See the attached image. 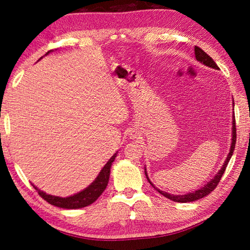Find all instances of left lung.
<instances>
[{
    "instance_id": "left-lung-1",
    "label": "left lung",
    "mask_w": 250,
    "mask_h": 250,
    "mask_svg": "<svg viewBox=\"0 0 250 250\" xmlns=\"http://www.w3.org/2000/svg\"><path fill=\"white\" fill-rule=\"evenodd\" d=\"M194 50H195V57L196 59L200 62H202V64H204L206 66L208 67H211V68L214 69H219L218 66L216 65V62H215L213 59H211L210 56H208L204 50H203L202 48L197 47V46H195V48H194ZM235 145H236V124H235V116H232V138H231V145H230V150H229V153H228L227 158H226V161L224 162L223 167L221 170L218 171V173L216 175L214 176V179H211L208 183H207L206 185L203 186V188H198L197 191L195 192H192V193H188L185 194V195H174V194H168L167 192H163L161 191V189H159L158 188H155V186L151 183V181L149 180V177H147V174H146V171L145 170V173H146V176L147 181L150 182V184L153 186V188L158 191L160 194H162L163 196H166L167 198H168V200H171L173 202H179V203H188V202H194V201H197L200 200V198H203L206 195H208V194L210 192L214 191V188H216L217 184L219 183V181H221L222 176L224 173H225V170H226V167L228 162H229V160L231 158L232 153H234V150H235Z\"/></svg>"
}]
</instances>
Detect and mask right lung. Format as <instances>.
<instances>
[{"mask_svg": "<svg viewBox=\"0 0 250 250\" xmlns=\"http://www.w3.org/2000/svg\"><path fill=\"white\" fill-rule=\"evenodd\" d=\"M50 52H52V50H50ZM47 54H49V52ZM116 156H117V153H115L111 158H110V160L103 167V170L100 171L98 176L96 177V180L92 182L88 188H84L82 192L74 194V195L71 196L59 197V196L49 195V194H46L45 192L37 188L35 185H33V188L39 192L40 196L42 198H44L46 202H48L49 204H52L54 206L61 207V208H67V209L83 208V207L90 205L95 201L98 200V197L103 194L105 188H107L108 182H109V176H110V167H111L112 162L115 161Z\"/></svg>", "mask_w": 250, "mask_h": 250, "instance_id": "right-lung-1", "label": "right lung"}]
</instances>
